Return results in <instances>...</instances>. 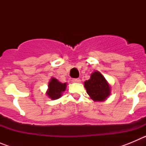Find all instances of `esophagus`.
<instances>
[{"mask_svg":"<svg viewBox=\"0 0 146 146\" xmlns=\"http://www.w3.org/2000/svg\"><path fill=\"white\" fill-rule=\"evenodd\" d=\"M72 81L74 82H80V78H76V79H73L72 80Z\"/></svg>","mask_w":146,"mask_h":146,"instance_id":"obj_1","label":"esophagus"}]
</instances>
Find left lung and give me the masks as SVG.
<instances>
[{
    "label": "left lung",
    "instance_id": "8db88e82",
    "mask_svg": "<svg viewBox=\"0 0 146 146\" xmlns=\"http://www.w3.org/2000/svg\"><path fill=\"white\" fill-rule=\"evenodd\" d=\"M87 94L94 101H103L110 94V86L102 74L94 72L91 78L84 82Z\"/></svg>",
    "mask_w": 146,
    "mask_h": 146
}]
</instances>
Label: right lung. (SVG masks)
I'll use <instances>...</instances> for the list:
<instances>
[{
  "label": "right lung",
  "instance_id": "obj_1",
  "mask_svg": "<svg viewBox=\"0 0 146 146\" xmlns=\"http://www.w3.org/2000/svg\"><path fill=\"white\" fill-rule=\"evenodd\" d=\"M47 96L52 99H57L61 96L62 93L64 92L66 88V83H61L58 82L55 78H52L48 85Z\"/></svg>",
  "mask_w": 146,
  "mask_h": 146
}]
</instances>
